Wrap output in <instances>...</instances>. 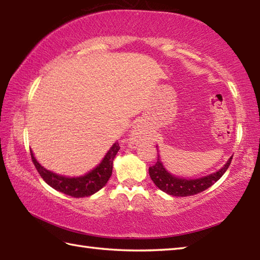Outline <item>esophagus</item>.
Returning <instances> with one entry per match:
<instances>
[{
    "label": "esophagus",
    "mask_w": 260,
    "mask_h": 260,
    "mask_svg": "<svg viewBox=\"0 0 260 260\" xmlns=\"http://www.w3.org/2000/svg\"><path fill=\"white\" fill-rule=\"evenodd\" d=\"M141 141H142V128H141V126L136 125L133 131L131 132L129 134V138L127 140V142H128V145L131 148H136L140 144Z\"/></svg>",
    "instance_id": "34e87169"
}]
</instances>
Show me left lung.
<instances>
[{"label":"left lung","instance_id":"obj_1","mask_svg":"<svg viewBox=\"0 0 260 260\" xmlns=\"http://www.w3.org/2000/svg\"><path fill=\"white\" fill-rule=\"evenodd\" d=\"M158 150V146H157ZM232 157L231 155L230 159L225 162V165L218 171L215 173H211L209 175L198 177V178H185L179 177L174 175L171 172H168L166 167L164 166L160 158V154L158 153V159L154 166L149 168L150 177L152 179L155 186L160 190L167 193L169 196L174 197H188L194 196L202 191L207 190L211 185L218 181V179L224 175L225 172L228 171L229 166L232 161Z\"/></svg>","mask_w":260,"mask_h":260}]
</instances>
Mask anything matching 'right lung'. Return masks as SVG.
I'll list each match as a JSON object with an SVG mask.
<instances>
[{"label": "right lung", "mask_w": 260, "mask_h": 260, "mask_svg": "<svg viewBox=\"0 0 260 260\" xmlns=\"http://www.w3.org/2000/svg\"><path fill=\"white\" fill-rule=\"evenodd\" d=\"M120 146L119 143L115 142L111 145V148L108 150L105 157L101 160V162L94 167L91 171L81 176H63L60 174H56L44 168L37 161L34 153L30 150L31 160L34 162L37 172L41 177L49 184L54 190L59 191L64 194L74 197V198H84L89 197L96 193L99 190L106 185L107 182L112 174V162Z\"/></svg>", "instance_id": "obj_1"}]
</instances>
